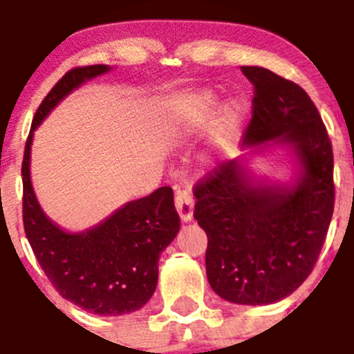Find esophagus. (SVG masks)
Listing matches in <instances>:
<instances>
[{"mask_svg":"<svg viewBox=\"0 0 354 354\" xmlns=\"http://www.w3.org/2000/svg\"><path fill=\"white\" fill-rule=\"evenodd\" d=\"M174 205H176L178 214L183 222H189L193 218V210H195V202L189 195L188 188H174Z\"/></svg>","mask_w":354,"mask_h":354,"instance_id":"esophagus-1","label":"esophagus"}]
</instances>
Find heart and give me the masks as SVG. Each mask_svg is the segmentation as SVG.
<instances>
[{"instance_id": "obj_1", "label": "heart", "mask_w": 354, "mask_h": 354, "mask_svg": "<svg viewBox=\"0 0 354 354\" xmlns=\"http://www.w3.org/2000/svg\"><path fill=\"white\" fill-rule=\"evenodd\" d=\"M215 105L214 96L203 95L202 98L196 103L195 110H192L189 113H180L176 117V120H173V124L169 125V137L174 140V142H185V140L189 139V136L196 132V129L200 127V124L205 118L207 111ZM227 113H229V124L230 127H236L241 120H243L245 113V103L243 100H234L232 103L227 109ZM210 165V161H205V166Z\"/></svg>"}]
</instances>
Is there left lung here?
<instances>
[{"label":"left lung","instance_id":"8db88e82","mask_svg":"<svg viewBox=\"0 0 354 354\" xmlns=\"http://www.w3.org/2000/svg\"><path fill=\"white\" fill-rule=\"evenodd\" d=\"M254 86L245 156L218 166L195 187V218L205 230L207 278L221 299L270 305L310 274L334 210L333 147L317 109L299 84L270 69L243 66ZM289 152L290 182H270L248 155Z\"/></svg>","mask_w":354,"mask_h":354}]
</instances>
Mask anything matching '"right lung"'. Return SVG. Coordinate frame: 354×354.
<instances>
[{"label":"right lung","mask_w":354,"mask_h":354,"mask_svg":"<svg viewBox=\"0 0 354 354\" xmlns=\"http://www.w3.org/2000/svg\"><path fill=\"white\" fill-rule=\"evenodd\" d=\"M110 71L106 64L69 71L40 103L21 165L24 227L37 261L62 299L93 314L124 315L149 302L158 285L159 256L180 230L173 189L158 188L124 203L100 224L69 232L42 210L30 178L37 127L74 89Z\"/></svg>","instance_id":"add662e5"}]
</instances>
